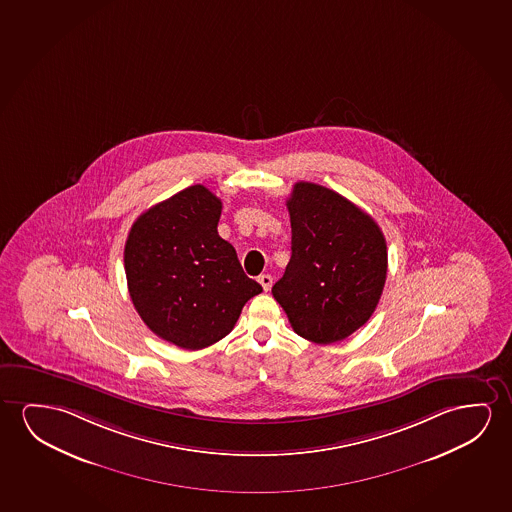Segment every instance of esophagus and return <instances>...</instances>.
Returning a JSON list of instances; mask_svg holds the SVG:
<instances>
[{
	"mask_svg": "<svg viewBox=\"0 0 512 512\" xmlns=\"http://www.w3.org/2000/svg\"><path fill=\"white\" fill-rule=\"evenodd\" d=\"M259 283L262 285V289L269 290L271 289V285H273V276L271 275H260Z\"/></svg>",
	"mask_w": 512,
	"mask_h": 512,
	"instance_id": "34e87169",
	"label": "esophagus"
}]
</instances>
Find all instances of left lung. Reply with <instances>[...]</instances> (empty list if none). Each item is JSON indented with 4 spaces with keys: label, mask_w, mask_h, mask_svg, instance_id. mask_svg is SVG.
Instances as JSON below:
<instances>
[{
    "label": "left lung",
    "mask_w": 512,
    "mask_h": 512,
    "mask_svg": "<svg viewBox=\"0 0 512 512\" xmlns=\"http://www.w3.org/2000/svg\"><path fill=\"white\" fill-rule=\"evenodd\" d=\"M292 255L273 296L304 340L329 345L364 326L387 275L386 237L326 186L299 181L289 200Z\"/></svg>",
    "instance_id": "1"
}]
</instances>
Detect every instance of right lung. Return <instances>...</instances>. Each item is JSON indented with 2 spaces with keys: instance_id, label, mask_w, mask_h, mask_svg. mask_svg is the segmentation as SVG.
<instances>
[{
  "instance_id": "right-lung-1",
  "label": "right lung",
  "mask_w": 512,
  "mask_h": 512,
  "mask_svg": "<svg viewBox=\"0 0 512 512\" xmlns=\"http://www.w3.org/2000/svg\"><path fill=\"white\" fill-rule=\"evenodd\" d=\"M222 200L193 185L135 220L125 245L128 292L144 324L185 350L225 338L262 292L218 236Z\"/></svg>"
}]
</instances>
